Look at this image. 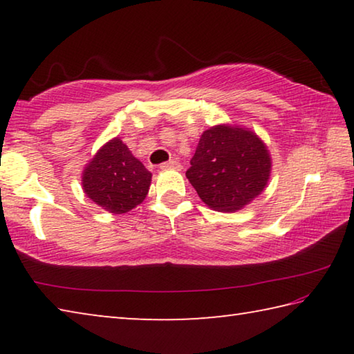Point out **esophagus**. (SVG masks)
I'll list each match as a JSON object with an SVG mask.
<instances>
[{"instance_id":"34e87169","label":"esophagus","mask_w":354,"mask_h":354,"mask_svg":"<svg viewBox=\"0 0 354 354\" xmlns=\"http://www.w3.org/2000/svg\"><path fill=\"white\" fill-rule=\"evenodd\" d=\"M160 169H162V170H165V169H175V170H179V169H181V164H179L176 159H171V160H169V162L160 164Z\"/></svg>"}]
</instances>
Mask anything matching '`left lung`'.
<instances>
[{
  "instance_id": "obj_1",
  "label": "left lung",
  "mask_w": 354,
  "mask_h": 354,
  "mask_svg": "<svg viewBox=\"0 0 354 354\" xmlns=\"http://www.w3.org/2000/svg\"><path fill=\"white\" fill-rule=\"evenodd\" d=\"M270 167L268 149L259 137L218 124L203 133L185 176L209 207L234 212L263 190Z\"/></svg>"
}]
</instances>
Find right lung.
I'll return each mask as SVG.
<instances>
[{
  "label": "right lung",
  "instance_id": "add662e5",
  "mask_svg": "<svg viewBox=\"0 0 354 354\" xmlns=\"http://www.w3.org/2000/svg\"><path fill=\"white\" fill-rule=\"evenodd\" d=\"M151 173L115 137L100 149L82 173L88 198L112 214H124L145 200Z\"/></svg>",
  "mask_w": 354,
  "mask_h": 354
}]
</instances>
